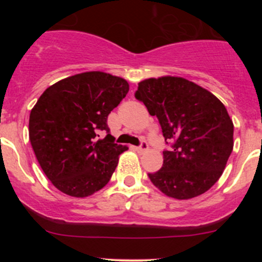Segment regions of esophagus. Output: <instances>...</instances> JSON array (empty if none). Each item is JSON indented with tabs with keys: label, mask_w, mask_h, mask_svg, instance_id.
I'll use <instances>...</instances> for the list:
<instances>
[{
	"label": "esophagus",
	"mask_w": 262,
	"mask_h": 262,
	"mask_svg": "<svg viewBox=\"0 0 262 262\" xmlns=\"http://www.w3.org/2000/svg\"><path fill=\"white\" fill-rule=\"evenodd\" d=\"M148 148H149L148 143H146L145 140H143V141H141L140 145L138 146V148H137V151H138V152H140V154H143L144 151H146V150H148Z\"/></svg>",
	"instance_id": "esophagus-1"
}]
</instances>
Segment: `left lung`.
Masks as SVG:
<instances>
[{"mask_svg":"<svg viewBox=\"0 0 262 262\" xmlns=\"http://www.w3.org/2000/svg\"><path fill=\"white\" fill-rule=\"evenodd\" d=\"M135 98L159 119L171 149L164 164L149 173L162 193L189 200L212 187L233 151L234 125L213 93L183 77L164 76L139 82Z\"/></svg>","mask_w":262,"mask_h":262,"instance_id":"obj_1","label":"left lung"}]
</instances>
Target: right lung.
<instances>
[{"instance_id": "obj_1", "label": "right lung", "mask_w": 262, "mask_h": 262, "mask_svg": "<svg viewBox=\"0 0 262 262\" xmlns=\"http://www.w3.org/2000/svg\"><path fill=\"white\" fill-rule=\"evenodd\" d=\"M128 91L122 77L90 71L54 83L39 97L29 116V140L59 191L87 197L110 181L128 148L112 140L107 118ZM100 131L107 133L103 140Z\"/></svg>"}]
</instances>
